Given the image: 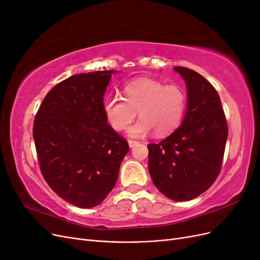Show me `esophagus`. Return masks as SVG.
I'll return each instance as SVG.
<instances>
[{"instance_id":"1","label":"esophagus","mask_w":260,"mask_h":260,"mask_svg":"<svg viewBox=\"0 0 260 260\" xmlns=\"http://www.w3.org/2000/svg\"><path fill=\"white\" fill-rule=\"evenodd\" d=\"M128 144H129V146L132 148V147L137 146V145L139 144V142H137V141H133V140H129V141H128Z\"/></svg>"}]
</instances>
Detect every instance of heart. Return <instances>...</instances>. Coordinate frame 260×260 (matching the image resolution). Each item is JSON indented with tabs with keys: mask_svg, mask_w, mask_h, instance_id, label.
Masks as SVG:
<instances>
[{
	"mask_svg": "<svg viewBox=\"0 0 260 260\" xmlns=\"http://www.w3.org/2000/svg\"><path fill=\"white\" fill-rule=\"evenodd\" d=\"M124 98L108 95L103 102V109L112 128L121 131L135 119L137 111L140 119L128 129L132 138H142L154 130L157 136L174 132L183 119L186 95L179 85L140 78L123 86Z\"/></svg>",
	"mask_w": 260,
	"mask_h": 260,
	"instance_id": "b5f03b06",
	"label": "heart"
}]
</instances>
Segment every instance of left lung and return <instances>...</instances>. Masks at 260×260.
<instances>
[{
    "instance_id": "1",
    "label": "left lung",
    "mask_w": 260,
    "mask_h": 260,
    "mask_svg": "<svg viewBox=\"0 0 260 260\" xmlns=\"http://www.w3.org/2000/svg\"><path fill=\"white\" fill-rule=\"evenodd\" d=\"M186 85L187 105L180 127L161 142L147 145L153 183L168 199L198 198L217 179L223 159L228 124L214 86L192 69L176 66Z\"/></svg>"
}]
</instances>
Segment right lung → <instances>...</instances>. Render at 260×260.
Wrapping results in <instances>:
<instances>
[{
    "label": "right lung",
    "mask_w": 260,
    "mask_h": 260,
    "mask_svg": "<svg viewBox=\"0 0 260 260\" xmlns=\"http://www.w3.org/2000/svg\"><path fill=\"white\" fill-rule=\"evenodd\" d=\"M117 70L74 75L46 94L34 123L40 169L52 190L80 208L98 206L129 152L107 123L104 94Z\"/></svg>",
    "instance_id": "1"
}]
</instances>
